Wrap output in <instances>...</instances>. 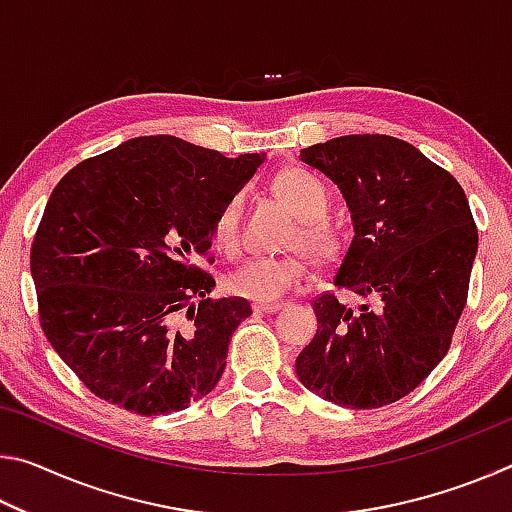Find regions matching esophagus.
<instances>
[{
	"label": "esophagus",
	"mask_w": 512,
	"mask_h": 512,
	"mask_svg": "<svg viewBox=\"0 0 512 512\" xmlns=\"http://www.w3.org/2000/svg\"><path fill=\"white\" fill-rule=\"evenodd\" d=\"M282 305L280 302H255L253 311L255 314H275V311H280Z\"/></svg>",
	"instance_id": "34e87169"
}]
</instances>
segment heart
I'll return each instance as SVG.
<instances>
[{
    "mask_svg": "<svg viewBox=\"0 0 512 512\" xmlns=\"http://www.w3.org/2000/svg\"><path fill=\"white\" fill-rule=\"evenodd\" d=\"M275 189L300 216V228L291 244L305 248L316 266H329L339 259L343 235L334 221H329V198L323 180L305 169H287L275 180ZM214 244L223 253H237L241 241V196H232L214 219ZM307 275V257L255 255L235 268L225 280V287L237 298L253 302H275L296 291Z\"/></svg>",
    "mask_w": 512,
    "mask_h": 512,
    "instance_id": "1",
    "label": "heart"
}]
</instances>
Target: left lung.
Returning a JSON list of instances; mask_svg holds the SVG:
<instances>
[{"label":"left lung","mask_w":512,"mask_h":512,"mask_svg":"<svg viewBox=\"0 0 512 512\" xmlns=\"http://www.w3.org/2000/svg\"><path fill=\"white\" fill-rule=\"evenodd\" d=\"M350 205L354 237L332 284L311 300L318 332L298 379L348 409H379L418 388L445 359L470 291L479 230L458 180L409 142L345 135L300 151Z\"/></svg>","instance_id":"1"}]
</instances>
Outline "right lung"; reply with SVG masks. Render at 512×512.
<instances>
[{
    "label": "right lung",
    "mask_w": 512,
    "mask_h": 512,
    "mask_svg": "<svg viewBox=\"0 0 512 512\" xmlns=\"http://www.w3.org/2000/svg\"><path fill=\"white\" fill-rule=\"evenodd\" d=\"M262 155L225 158L171 135L128 140L67 171L31 244L38 318L51 348L101 400L137 415L183 411L221 379L253 314L210 298L221 207Z\"/></svg>",
    "instance_id": "obj_1"
}]
</instances>
